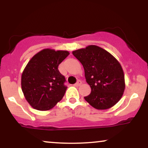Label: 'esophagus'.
I'll return each instance as SVG.
<instances>
[{
  "label": "esophagus",
  "mask_w": 148,
  "mask_h": 148,
  "mask_svg": "<svg viewBox=\"0 0 148 148\" xmlns=\"http://www.w3.org/2000/svg\"><path fill=\"white\" fill-rule=\"evenodd\" d=\"M81 84H82V82L80 81V80H78L77 82H76V84H74V86H78L81 85Z\"/></svg>",
  "instance_id": "esophagus-1"
}]
</instances>
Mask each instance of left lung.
I'll return each instance as SVG.
<instances>
[{"label":"left lung","mask_w":148,"mask_h":148,"mask_svg":"<svg viewBox=\"0 0 148 148\" xmlns=\"http://www.w3.org/2000/svg\"><path fill=\"white\" fill-rule=\"evenodd\" d=\"M84 70L91 92L84 99L97 110L113 107L123 97L125 88L121 64L111 53L96 45L72 51Z\"/></svg>","instance_id":"obj_1"}]
</instances>
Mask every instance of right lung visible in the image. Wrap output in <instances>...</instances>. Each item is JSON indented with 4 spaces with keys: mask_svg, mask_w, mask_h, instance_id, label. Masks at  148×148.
<instances>
[{
    "mask_svg": "<svg viewBox=\"0 0 148 148\" xmlns=\"http://www.w3.org/2000/svg\"><path fill=\"white\" fill-rule=\"evenodd\" d=\"M69 54L68 51L44 49L27 63L21 74V85L25 99L33 108L47 111L62 100L67 87L58 66Z\"/></svg>",
    "mask_w": 148,
    "mask_h": 148,
    "instance_id": "obj_1",
    "label": "right lung"
}]
</instances>
